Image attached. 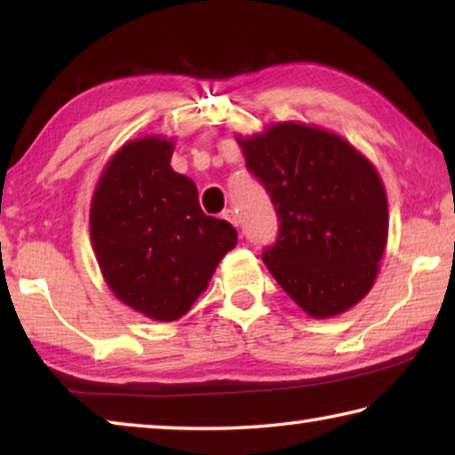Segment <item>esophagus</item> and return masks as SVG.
Wrapping results in <instances>:
<instances>
[{
	"mask_svg": "<svg viewBox=\"0 0 455 455\" xmlns=\"http://www.w3.org/2000/svg\"><path fill=\"white\" fill-rule=\"evenodd\" d=\"M222 219H227L233 227H238V217L233 209H227L225 212H222Z\"/></svg>",
	"mask_w": 455,
	"mask_h": 455,
	"instance_id": "esophagus-1",
	"label": "esophagus"
}]
</instances>
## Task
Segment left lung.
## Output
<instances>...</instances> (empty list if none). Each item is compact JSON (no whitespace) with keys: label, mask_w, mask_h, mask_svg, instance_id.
<instances>
[{"label":"left lung","mask_w":455,"mask_h":455,"mask_svg":"<svg viewBox=\"0 0 455 455\" xmlns=\"http://www.w3.org/2000/svg\"><path fill=\"white\" fill-rule=\"evenodd\" d=\"M238 144L281 222L263 252L268 271L311 317L351 309L371 289L387 243V196L373 164L341 136L297 122Z\"/></svg>","instance_id":"left-lung-1"}]
</instances>
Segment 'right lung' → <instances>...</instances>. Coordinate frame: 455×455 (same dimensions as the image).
Segmentation results:
<instances>
[{
  "instance_id": "right-lung-1",
  "label": "right lung",
  "mask_w": 455,
  "mask_h": 455,
  "mask_svg": "<svg viewBox=\"0 0 455 455\" xmlns=\"http://www.w3.org/2000/svg\"><path fill=\"white\" fill-rule=\"evenodd\" d=\"M174 144L160 136L126 142L92 198L90 236L102 275L122 303L176 321L236 246L227 220L206 217L196 184L172 171Z\"/></svg>"
}]
</instances>
